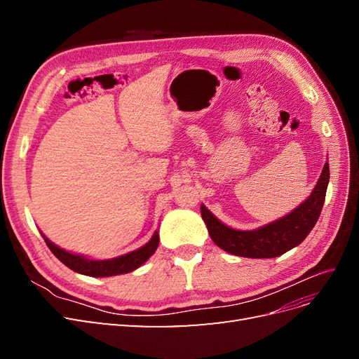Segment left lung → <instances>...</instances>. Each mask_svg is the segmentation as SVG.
Segmentation results:
<instances>
[{"instance_id":"1","label":"left lung","mask_w":359,"mask_h":359,"mask_svg":"<svg viewBox=\"0 0 359 359\" xmlns=\"http://www.w3.org/2000/svg\"><path fill=\"white\" fill-rule=\"evenodd\" d=\"M328 182L330 165L327 161L316 187L298 208L273 223L257 227L255 231L232 229L217 219L205 205H201V214L212 241L224 252L253 259L277 257L301 244L311 232L320 215Z\"/></svg>"}]
</instances>
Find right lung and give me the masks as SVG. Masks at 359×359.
Returning a JSON list of instances; mask_svg holds the SVG:
<instances>
[{
  "instance_id": "obj_1",
  "label": "right lung",
  "mask_w": 359,
  "mask_h": 359,
  "mask_svg": "<svg viewBox=\"0 0 359 359\" xmlns=\"http://www.w3.org/2000/svg\"><path fill=\"white\" fill-rule=\"evenodd\" d=\"M43 238H45V243L48 244L50 252L55 255L64 265L73 269L74 273L90 277H111L132 273V271H135L140 265H144L147 260L154 255L160 241L158 232H154L153 238H151L145 245L135 250V252H130L127 255L107 260H93L86 259L85 256L81 255L66 252V250H62L58 245L50 243L45 235H43Z\"/></svg>"
}]
</instances>
